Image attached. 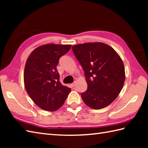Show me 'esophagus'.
Wrapping results in <instances>:
<instances>
[{
    "instance_id": "obj_1",
    "label": "esophagus",
    "mask_w": 148,
    "mask_h": 148,
    "mask_svg": "<svg viewBox=\"0 0 148 148\" xmlns=\"http://www.w3.org/2000/svg\"><path fill=\"white\" fill-rule=\"evenodd\" d=\"M75 85H76V82H74V83H72L71 84V86H72V87H74Z\"/></svg>"
}]
</instances>
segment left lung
<instances>
[{"label":"left lung","mask_w":148,"mask_h":148,"mask_svg":"<svg viewBox=\"0 0 148 148\" xmlns=\"http://www.w3.org/2000/svg\"><path fill=\"white\" fill-rule=\"evenodd\" d=\"M83 68L88 88L81 94L84 103L102 109L114 101L125 80L123 63L112 47L102 42H87L72 47Z\"/></svg>","instance_id":"left-lung-1"}]
</instances>
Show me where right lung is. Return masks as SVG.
<instances>
[{
    "label": "right lung",
    "instance_id": "add662e5",
    "mask_svg": "<svg viewBox=\"0 0 148 148\" xmlns=\"http://www.w3.org/2000/svg\"><path fill=\"white\" fill-rule=\"evenodd\" d=\"M71 45L48 44L37 47L27 58L24 84L27 93L40 109L55 111L60 108L71 89L60 82L56 70L59 59L67 53Z\"/></svg>",
    "mask_w": 148,
    "mask_h": 148
}]
</instances>
